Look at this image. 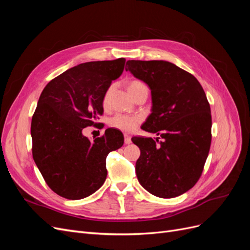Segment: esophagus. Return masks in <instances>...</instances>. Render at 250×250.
<instances>
[{
	"instance_id": "obj_1",
	"label": "esophagus",
	"mask_w": 250,
	"mask_h": 250,
	"mask_svg": "<svg viewBox=\"0 0 250 250\" xmlns=\"http://www.w3.org/2000/svg\"><path fill=\"white\" fill-rule=\"evenodd\" d=\"M124 142H125L126 145H129V144L131 143V138H130L129 134H127V133L124 134Z\"/></svg>"
}]
</instances>
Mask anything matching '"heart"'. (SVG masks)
<instances>
[{"instance_id": "obj_1", "label": "heart", "mask_w": 250, "mask_h": 250, "mask_svg": "<svg viewBox=\"0 0 250 250\" xmlns=\"http://www.w3.org/2000/svg\"><path fill=\"white\" fill-rule=\"evenodd\" d=\"M146 84L144 83L142 80L139 79H132L129 82L127 83V88L128 92L130 93V95L133 97L135 94H137L140 89L142 88H146ZM108 92L105 94L104 97V103L107 100V96ZM140 122V118L139 117H133V116H125V115H117L115 117H112L109 121V125L112 128H116V129H119L121 131H131L133 130L135 126H137Z\"/></svg>"}]
</instances>
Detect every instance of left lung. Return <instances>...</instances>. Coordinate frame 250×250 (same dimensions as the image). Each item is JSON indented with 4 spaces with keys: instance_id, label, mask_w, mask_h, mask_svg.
Segmentation results:
<instances>
[{
    "instance_id": "obj_1",
    "label": "left lung",
    "mask_w": 250,
    "mask_h": 250,
    "mask_svg": "<svg viewBox=\"0 0 250 250\" xmlns=\"http://www.w3.org/2000/svg\"><path fill=\"white\" fill-rule=\"evenodd\" d=\"M126 71L151 89L152 109L142 129L160 134L132 138L141 150L135 173L142 187L161 198L186 193L197 183L208 155L211 116L206 93L192 74L164 60H128Z\"/></svg>"
}]
</instances>
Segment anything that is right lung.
<instances>
[{
	"mask_svg": "<svg viewBox=\"0 0 250 250\" xmlns=\"http://www.w3.org/2000/svg\"><path fill=\"white\" fill-rule=\"evenodd\" d=\"M125 58L81 63L52 79L41 94L31 122L32 155L53 192L77 200L92 195L107 176L106 156L123 146L120 130L108 128L90 141L82 133L103 113L112 80Z\"/></svg>",
	"mask_w": 250,
	"mask_h": 250,
	"instance_id": "obj_1",
	"label": "right lung"
}]
</instances>
